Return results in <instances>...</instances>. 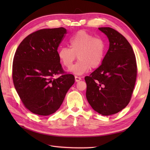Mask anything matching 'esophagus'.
<instances>
[{
	"mask_svg": "<svg viewBox=\"0 0 150 150\" xmlns=\"http://www.w3.org/2000/svg\"><path fill=\"white\" fill-rule=\"evenodd\" d=\"M75 79L76 82H79L81 80V78L80 77H77V76H75Z\"/></svg>",
	"mask_w": 150,
	"mask_h": 150,
	"instance_id": "obj_1",
	"label": "esophagus"
}]
</instances>
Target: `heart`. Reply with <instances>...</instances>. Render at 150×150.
I'll list each match as a JSON object with an SVG mask.
<instances>
[{"label":"heart","mask_w":150,"mask_h":150,"mask_svg":"<svg viewBox=\"0 0 150 150\" xmlns=\"http://www.w3.org/2000/svg\"><path fill=\"white\" fill-rule=\"evenodd\" d=\"M69 47H61L58 51L59 59L67 69L71 68L76 57L78 62L73 66L71 71L81 75L91 68L95 69L103 62L105 54V42L99 37L85 30L78 31L69 39Z\"/></svg>","instance_id":"heart-1"}]
</instances>
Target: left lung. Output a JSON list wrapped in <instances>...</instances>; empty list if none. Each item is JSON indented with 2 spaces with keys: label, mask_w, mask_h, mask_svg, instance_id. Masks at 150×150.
<instances>
[{
  "label": "left lung",
  "mask_w": 150,
  "mask_h": 150,
  "mask_svg": "<svg viewBox=\"0 0 150 150\" xmlns=\"http://www.w3.org/2000/svg\"><path fill=\"white\" fill-rule=\"evenodd\" d=\"M98 30L106 35L110 47L101 65L84 78L86 95L91 108L106 116L119 112L129 104L137 67L132 47L122 35L109 27Z\"/></svg>",
  "instance_id": "1"
}]
</instances>
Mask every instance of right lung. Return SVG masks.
I'll list each match as a JSON object with an SVG mask.
<instances>
[{
	"label": "right lung",
	"mask_w": 150,
	"mask_h": 150,
	"mask_svg": "<svg viewBox=\"0 0 150 150\" xmlns=\"http://www.w3.org/2000/svg\"><path fill=\"white\" fill-rule=\"evenodd\" d=\"M66 34L64 28L42 29L22 41L12 67L14 86L24 106L39 115L53 114L63 103L75 77L64 71L58 47ZM60 74L57 79L54 76Z\"/></svg>",
	"instance_id": "right-lung-1"
}]
</instances>
